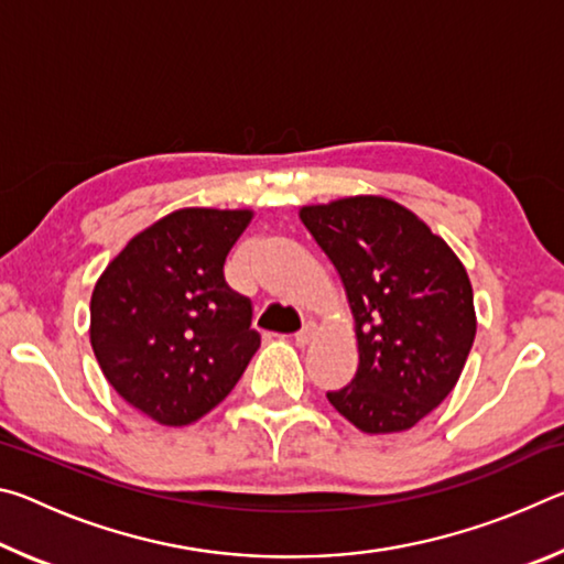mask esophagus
Returning a JSON list of instances; mask_svg holds the SVG:
<instances>
[{"mask_svg": "<svg viewBox=\"0 0 564 564\" xmlns=\"http://www.w3.org/2000/svg\"><path fill=\"white\" fill-rule=\"evenodd\" d=\"M318 336V326L313 321H305L303 323V328L295 333V343H299V346H308V343Z\"/></svg>", "mask_w": 564, "mask_h": 564, "instance_id": "34e87169", "label": "esophagus"}]
</instances>
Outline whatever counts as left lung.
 Wrapping results in <instances>:
<instances>
[{"label": "left lung", "instance_id": "left-lung-1", "mask_svg": "<svg viewBox=\"0 0 564 564\" xmlns=\"http://www.w3.org/2000/svg\"><path fill=\"white\" fill-rule=\"evenodd\" d=\"M346 289L358 370L330 405L362 433H403L453 393L477 316L463 261L423 218L386 196L301 206Z\"/></svg>", "mask_w": 564, "mask_h": 564}]
</instances>
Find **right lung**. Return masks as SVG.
<instances>
[{
	"mask_svg": "<svg viewBox=\"0 0 564 564\" xmlns=\"http://www.w3.org/2000/svg\"><path fill=\"white\" fill-rule=\"evenodd\" d=\"M251 208L188 206L139 231L91 291L104 378L159 425L184 427L231 393L261 338L224 263Z\"/></svg>",
	"mask_w": 564,
	"mask_h": 564,
	"instance_id": "add662e5",
	"label": "right lung"
}]
</instances>
